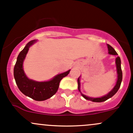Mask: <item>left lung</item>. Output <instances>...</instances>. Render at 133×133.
Here are the masks:
<instances>
[{"label":"left lung","instance_id":"obj_1","mask_svg":"<svg viewBox=\"0 0 133 133\" xmlns=\"http://www.w3.org/2000/svg\"><path fill=\"white\" fill-rule=\"evenodd\" d=\"M107 45V48H108V53L110 55H117V53L116 52V51L114 49V48L112 46H110V45ZM116 69H117V79L116 84L114 86L112 90L110 91H109L105 95L103 96V97H98V98H95V97H90L88 96L85 95L81 93V90H80V86H81V83H80V77L79 76L78 79V90L80 93H81V95L83 96V98L86 99V100H90V101H92L94 102H105L106 100H108L109 98L113 97L116 93L117 92V91L119 90V88L121 87V82H122V69H121V59L119 57H117L116 59Z\"/></svg>","mask_w":133,"mask_h":133}]
</instances>
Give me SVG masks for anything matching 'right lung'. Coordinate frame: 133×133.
<instances>
[{
  "label": "right lung",
  "instance_id": "right-lung-1",
  "mask_svg": "<svg viewBox=\"0 0 133 133\" xmlns=\"http://www.w3.org/2000/svg\"><path fill=\"white\" fill-rule=\"evenodd\" d=\"M36 42L37 40L29 42L19 54L14 65V76L17 87L24 95L36 101H43L55 94L59 88L60 81L68 75L71 70L57 74L46 81H36L28 78L23 69V62L30 47Z\"/></svg>",
  "mask_w": 133,
  "mask_h": 133
}]
</instances>
